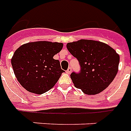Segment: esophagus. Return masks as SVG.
I'll return each mask as SVG.
<instances>
[{
  "label": "esophagus",
  "mask_w": 131,
  "mask_h": 131,
  "mask_svg": "<svg viewBox=\"0 0 131 131\" xmlns=\"http://www.w3.org/2000/svg\"><path fill=\"white\" fill-rule=\"evenodd\" d=\"M71 71H72V68H71V67H69L68 68V70H66V73H67L68 74H70Z\"/></svg>",
  "instance_id": "esophagus-1"
}]
</instances>
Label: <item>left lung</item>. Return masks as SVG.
<instances>
[{
    "instance_id": "8db88e82",
    "label": "left lung",
    "mask_w": 131,
    "mask_h": 131,
    "mask_svg": "<svg viewBox=\"0 0 131 131\" xmlns=\"http://www.w3.org/2000/svg\"><path fill=\"white\" fill-rule=\"evenodd\" d=\"M67 49L78 60L80 73L70 74L75 87L86 94H97L110 85L116 75L119 55L106 43L88 39L68 43Z\"/></svg>"
}]
</instances>
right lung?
Returning <instances> with one entry per match:
<instances>
[{"label": "right lung", "mask_w": 131, "mask_h": 131, "mask_svg": "<svg viewBox=\"0 0 131 131\" xmlns=\"http://www.w3.org/2000/svg\"><path fill=\"white\" fill-rule=\"evenodd\" d=\"M63 44L40 41L25 43L14 53L11 64L17 80L25 90L41 94L51 90L64 70L53 58Z\"/></svg>", "instance_id": "add662e5"}]
</instances>
